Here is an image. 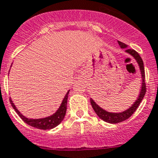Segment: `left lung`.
<instances>
[{"label": "left lung", "mask_w": 158, "mask_h": 158, "mask_svg": "<svg viewBox=\"0 0 158 158\" xmlns=\"http://www.w3.org/2000/svg\"><path fill=\"white\" fill-rule=\"evenodd\" d=\"M118 43L119 44L120 48L124 49L125 52L127 53V54H129L130 56L133 57L135 60V61H136V63L138 64V66H139V69H140V76H141V85H140V92H139V95L137 96L136 100L134 102L133 104H131L130 107L127 108V110H123L122 112L107 111V110H104L103 108L100 107L95 102L94 100L90 98L91 106H92L94 110L97 114L98 116L101 119L105 121V122H107V123H120V122H123V121L127 119L131 115H132V114L136 110L137 107L139 106V105H140L142 100H143V98H144L145 92H146V88H145L146 86H145V81H144V77H145V76H144V63H143L141 57L140 56V55L138 54L135 50L130 49V48H127V45H126L125 44L119 41H118Z\"/></svg>", "instance_id": "1"}]
</instances>
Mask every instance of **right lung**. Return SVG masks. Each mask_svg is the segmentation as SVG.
Here are the masks:
<instances>
[{
  "instance_id": "add662e5",
  "label": "right lung",
  "mask_w": 158,
  "mask_h": 158,
  "mask_svg": "<svg viewBox=\"0 0 158 158\" xmlns=\"http://www.w3.org/2000/svg\"><path fill=\"white\" fill-rule=\"evenodd\" d=\"M70 89L67 92L64 98L63 101L61 102L60 107L58 110L55 112L54 114L50 115V116L45 117V118H29L24 116L19 110L17 109L16 106L14 105L13 102V100L10 98V103L12 106L14 108L15 111L18 113V114L20 116V118L24 121L25 123H27L30 126H32L34 127L39 129H43V130H48V129H52L58 126L60 123L62 122L66 114V110H67V102H68V96L69 94Z\"/></svg>"
}]
</instances>
